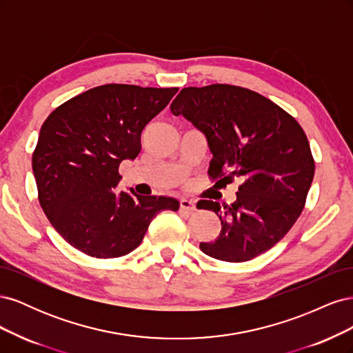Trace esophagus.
<instances>
[{
	"label": "esophagus",
	"mask_w": 353,
	"mask_h": 353,
	"mask_svg": "<svg viewBox=\"0 0 353 353\" xmlns=\"http://www.w3.org/2000/svg\"><path fill=\"white\" fill-rule=\"evenodd\" d=\"M179 209L187 210V212H193V210H196V203L193 200H188V199H181L179 200Z\"/></svg>",
	"instance_id": "1"
}]
</instances>
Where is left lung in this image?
<instances>
[{
	"instance_id": "obj_1",
	"label": "left lung",
	"mask_w": 353,
	"mask_h": 353,
	"mask_svg": "<svg viewBox=\"0 0 353 353\" xmlns=\"http://www.w3.org/2000/svg\"><path fill=\"white\" fill-rule=\"evenodd\" d=\"M170 112L206 135L212 181L241 179L231 205L197 203L222 223L215 241L200 243L201 252L245 262L270 250L301 216L314 179L315 162L302 126L270 99L228 83L183 88Z\"/></svg>"
}]
</instances>
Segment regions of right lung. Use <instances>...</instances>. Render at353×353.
<instances>
[{
    "label": "right lung",
    "mask_w": 353,
    "mask_h": 353,
    "mask_svg": "<svg viewBox=\"0 0 353 353\" xmlns=\"http://www.w3.org/2000/svg\"><path fill=\"white\" fill-rule=\"evenodd\" d=\"M178 88L108 83L68 100L41 126L32 169L39 205L74 249L99 259L137 249L152 219L179 208L165 196L116 193L122 160L141 150V132Z\"/></svg>",
    "instance_id": "obj_1"
}]
</instances>
